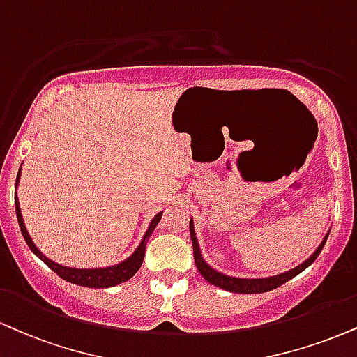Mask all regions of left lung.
<instances>
[{
	"instance_id": "8db88e82",
	"label": "left lung",
	"mask_w": 357,
	"mask_h": 357,
	"mask_svg": "<svg viewBox=\"0 0 357 357\" xmlns=\"http://www.w3.org/2000/svg\"><path fill=\"white\" fill-rule=\"evenodd\" d=\"M190 234H191V241H192V255H195V263L197 271L201 273L206 281L211 282L213 286L221 287V289L229 291V293H239V294H259V293H268V291L276 289V287L282 286L284 282L293 279L294 276H298L299 273L304 271V269L309 268L312 263L316 261V257L319 256L321 249L324 248L326 239H328L329 231L326 233L323 238V241L319 243V246L316 248V251L312 252L311 256L307 257L306 261H303L301 264L296 266V268L289 269V271L276 274V276H269V278H236V276H227L225 273H220L218 269H214L213 266H209L204 261L203 255H201V248L199 243H197L196 238V231H195V221L192 218L190 220Z\"/></svg>"
}]
</instances>
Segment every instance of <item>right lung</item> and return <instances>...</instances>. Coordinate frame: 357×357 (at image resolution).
<instances>
[{
    "mask_svg": "<svg viewBox=\"0 0 357 357\" xmlns=\"http://www.w3.org/2000/svg\"><path fill=\"white\" fill-rule=\"evenodd\" d=\"M21 178V167L18 171V178H16V188H18ZM15 206H16V216H18V222H20V229L21 234H23L24 241L29 246V249L36 255L40 259L45 263L48 268L53 269V271L58 274L59 278L64 279V281L73 282V284L78 286H84V287H113L121 284V282H126L128 279H131L135 274L137 273V269L141 268L144 259V251H146V244H148V239L151 238L154 227L158 226V222L161 221L162 211H160L156 216L153 218L151 222H149L148 229L141 239V243L137 244V248L135 249V252L130 257L121 261V263L114 264V266H108V268H93V269H83V268H70V266H63L59 263H54L51 261L50 257H46L40 249L36 248V244L33 243L31 236H29L26 226H24V220L23 214H21V208H20V201H18V195L15 192Z\"/></svg>",
    "mask_w": 357,
    "mask_h": 357,
    "instance_id": "right-lung-1",
    "label": "right lung"
}]
</instances>
